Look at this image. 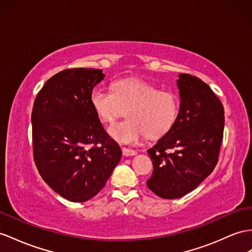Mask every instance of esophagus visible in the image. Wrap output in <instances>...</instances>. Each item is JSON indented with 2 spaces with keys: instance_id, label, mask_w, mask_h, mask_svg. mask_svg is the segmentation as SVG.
I'll list each match as a JSON object with an SVG mask.
<instances>
[{
  "instance_id": "34e87169",
  "label": "esophagus",
  "mask_w": 252,
  "mask_h": 252,
  "mask_svg": "<svg viewBox=\"0 0 252 252\" xmlns=\"http://www.w3.org/2000/svg\"><path fill=\"white\" fill-rule=\"evenodd\" d=\"M136 151L132 150V149H127V148L124 147L122 148V154H124L125 157H133V156H136Z\"/></svg>"
}]
</instances>
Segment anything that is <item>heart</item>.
<instances>
[{
	"mask_svg": "<svg viewBox=\"0 0 252 252\" xmlns=\"http://www.w3.org/2000/svg\"><path fill=\"white\" fill-rule=\"evenodd\" d=\"M112 92L94 88L90 103L94 112L112 124L125 109L126 119L109 126L111 136L124 144H133L145 134L148 138H158L175 125L179 114L178 96L159 90L149 82L135 77L112 83Z\"/></svg>",
	"mask_w": 252,
	"mask_h": 252,
	"instance_id": "obj_1",
	"label": "heart"
}]
</instances>
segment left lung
Masks as SVG:
<instances>
[{"mask_svg": "<svg viewBox=\"0 0 252 252\" xmlns=\"http://www.w3.org/2000/svg\"><path fill=\"white\" fill-rule=\"evenodd\" d=\"M180 111L175 125L148 150L153 164L147 185L164 199L181 198L211 175L223 137L224 112L208 84L179 74Z\"/></svg>", "mask_w": 252, "mask_h": 252, "instance_id": "1", "label": "left lung"}]
</instances>
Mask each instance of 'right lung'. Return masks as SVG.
I'll return each instance as SVG.
<instances>
[{"mask_svg": "<svg viewBox=\"0 0 252 252\" xmlns=\"http://www.w3.org/2000/svg\"><path fill=\"white\" fill-rule=\"evenodd\" d=\"M105 74L100 69H66L38 93L33 112V152L43 181L64 199L94 198L121 158V149L102 126L90 94Z\"/></svg>", "mask_w": 252, "mask_h": 252, "instance_id": "right-lung-1", "label": "right lung"}]
</instances>
